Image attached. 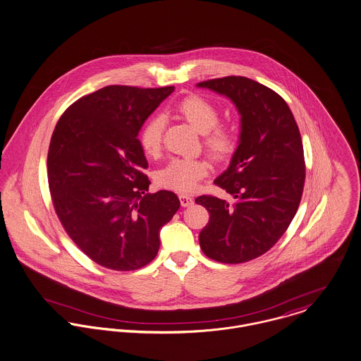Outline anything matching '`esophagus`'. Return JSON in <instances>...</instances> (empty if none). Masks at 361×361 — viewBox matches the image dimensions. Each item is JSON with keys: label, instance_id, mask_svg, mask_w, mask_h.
I'll return each instance as SVG.
<instances>
[{"label": "esophagus", "instance_id": "obj_1", "mask_svg": "<svg viewBox=\"0 0 361 361\" xmlns=\"http://www.w3.org/2000/svg\"><path fill=\"white\" fill-rule=\"evenodd\" d=\"M178 197H180V203H181L183 207H188L194 203V197L190 196V195L181 194L178 195Z\"/></svg>", "mask_w": 361, "mask_h": 361}]
</instances>
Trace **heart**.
Segmentation results:
<instances>
[{
  "label": "heart",
  "mask_w": 361,
  "mask_h": 361,
  "mask_svg": "<svg viewBox=\"0 0 361 361\" xmlns=\"http://www.w3.org/2000/svg\"><path fill=\"white\" fill-rule=\"evenodd\" d=\"M177 112L200 135H204L207 149L216 157L224 158L229 155L236 145V137L231 128L216 126L220 119V112L214 104L199 97L190 96L178 106ZM165 121L161 115L152 116L142 128L140 142L148 155H155L162 145ZM210 164L202 158H174L157 174L158 185L176 191L191 192L199 181L207 176Z\"/></svg>",
  "instance_id": "heart-1"
}]
</instances>
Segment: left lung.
<instances>
[{"instance_id": "left-lung-1", "label": "left lung", "mask_w": 361, "mask_h": 361, "mask_svg": "<svg viewBox=\"0 0 361 361\" xmlns=\"http://www.w3.org/2000/svg\"><path fill=\"white\" fill-rule=\"evenodd\" d=\"M196 86L228 97L240 115L238 147L214 180L235 203L195 199L210 214L200 249L219 262H246L271 249L298 210L305 183L301 133L287 103L265 85L233 75Z\"/></svg>"}]
</instances>
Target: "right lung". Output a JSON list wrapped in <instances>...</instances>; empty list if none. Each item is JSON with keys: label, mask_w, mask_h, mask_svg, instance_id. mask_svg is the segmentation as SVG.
<instances>
[{"label": "right lung", "mask_w": 361, "mask_h": 361, "mask_svg": "<svg viewBox=\"0 0 361 361\" xmlns=\"http://www.w3.org/2000/svg\"><path fill=\"white\" fill-rule=\"evenodd\" d=\"M173 90L102 87L71 104L54 130L48 183L56 214L74 243L109 269L149 264L161 228L180 207L171 191L147 192L148 162L137 139L145 119Z\"/></svg>", "instance_id": "obj_1"}]
</instances>
